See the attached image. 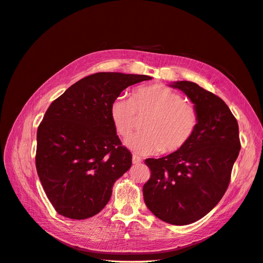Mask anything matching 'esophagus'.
I'll return each mask as SVG.
<instances>
[{"instance_id":"obj_1","label":"esophagus","mask_w":263,"mask_h":263,"mask_svg":"<svg viewBox=\"0 0 263 263\" xmlns=\"http://www.w3.org/2000/svg\"><path fill=\"white\" fill-rule=\"evenodd\" d=\"M141 161H142V160H141V158H139L138 156H133L132 157V163L133 164H139Z\"/></svg>"}]
</instances>
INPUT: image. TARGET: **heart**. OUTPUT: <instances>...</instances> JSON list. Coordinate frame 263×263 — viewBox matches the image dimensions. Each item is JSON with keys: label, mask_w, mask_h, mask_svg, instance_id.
<instances>
[{"label": "heart", "mask_w": 263, "mask_h": 263, "mask_svg": "<svg viewBox=\"0 0 263 263\" xmlns=\"http://www.w3.org/2000/svg\"><path fill=\"white\" fill-rule=\"evenodd\" d=\"M136 112L139 116L150 113L143 124L144 132L126 140V145L140 154L177 152L187 144L198 125L194 106L164 84L140 86L131 99L119 97L113 101L110 117L121 137L131 136L137 122Z\"/></svg>", "instance_id": "1"}]
</instances>
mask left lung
<instances>
[{
	"label": "left lung",
	"mask_w": 263,
	"mask_h": 263,
	"mask_svg": "<svg viewBox=\"0 0 263 263\" xmlns=\"http://www.w3.org/2000/svg\"><path fill=\"white\" fill-rule=\"evenodd\" d=\"M170 86L191 100L198 125L181 150L145 160L151 177L143 197L157 218L185 226L203 218L226 193L241 149L239 125L224 101L197 83L177 81Z\"/></svg>",
	"instance_id": "8db88e82"
}]
</instances>
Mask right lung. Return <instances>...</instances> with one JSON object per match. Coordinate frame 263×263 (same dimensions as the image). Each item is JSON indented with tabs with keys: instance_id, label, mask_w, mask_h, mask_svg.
<instances>
[{
	"instance_id": "obj_1",
	"label": "right lung",
	"mask_w": 263,
	"mask_h": 263,
	"mask_svg": "<svg viewBox=\"0 0 263 263\" xmlns=\"http://www.w3.org/2000/svg\"><path fill=\"white\" fill-rule=\"evenodd\" d=\"M151 77L91 74L53 101L37 127L35 165L46 197L65 218L83 220L109 202L116 181L130 169L110 117L111 103L127 86Z\"/></svg>"
}]
</instances>
